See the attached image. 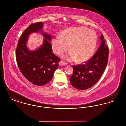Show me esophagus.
<instances>
[{
  "label": "esophagus",
  "instance_id": "34e87169",
  "mask_svg": "<svg viewBox=\"0 0 126 126\" xmlns=\"http://www.w3.org/2000/svg\"><path fill=\"white\" fill-rule=\"evenodd\" d=\"M59 65L60 66H64V65H66V63L65 62H63V61H61L59 62Z\"/></svg>",
  "mask_w": 126,
  "mask_h": 126
}]
</instances>
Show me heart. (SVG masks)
<instances>
[{"mask_svg":"<svg viewBox=\"0 0 126 126\" xmlns=\"http://www.w3.org/2000/svg\"><path fill=\"white\" fill-rule=\"evenodd\" d=\"M97 43L96 32L84 27H71L63 31L60 36L52 41V48L56 54L61 55L66 51L69 45L71 50L64 56L68 61L84 62L94 53Z\"/></svg>","mask_w":126,"mask_h":126,"instance_id":"1","label":"heart"}]
</instances>
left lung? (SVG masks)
<instances>
[{
  "instance_id": "obj_1",
  "label": "left lung",
  "mask_w": 126,
  "mask_h": 126,
  "mask_svg": "<svg viewBox=\"0 0 126 126\" xmlns=\"http://www.w3.org/2000/svg\"><path fill=\"white\" fill-rule=\"evenodd\" d=\"M101 44L96 53L84 64L73 66L70 82L75 88L84 90L92 87L99 81L108 62L109 48L101 34Z\"/></svg>"
}]
</instances>
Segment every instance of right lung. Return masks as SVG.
<instances>
[{
    "instance_id": "1",
    "label": "right lung",
    "mask_w": 126,
    "mask_h": 126,
    "mask_svg": "<svg viewBox=\"0 0 126 126\" xmlns=\"http://www.w3.org/2000/svg\"><path fill=\"white\" fill-rule=\"evenodd\" d=\"M43 23L32 24L20 36L16 49V57L18 67L25 78L37 86L50 82L60 61L52 53L50 42L52 36L43 32ZM33 32H41L44 37L42 45L34 51H30L26 43L29 36Z\"/></svg>"
}]
</instances>
